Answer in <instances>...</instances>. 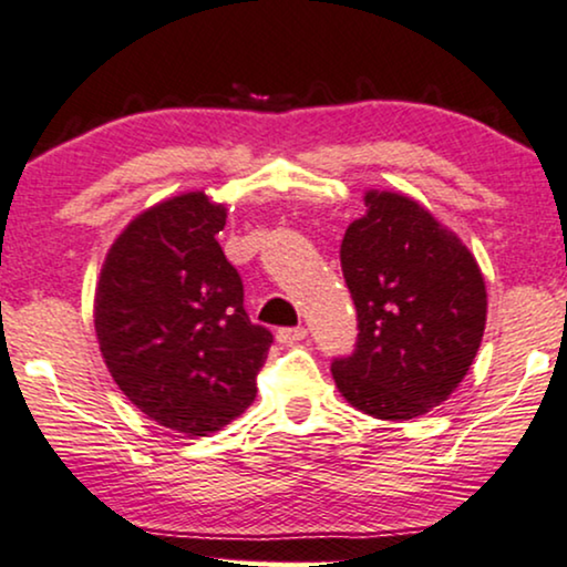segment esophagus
Instances as JSON below:
<instances>
[{"instance_id": "34e87169", "label": "esophagus", "mask_w": 567, "mask_h": 567, "mask_svg": "<svg viewBox=\"0 0 567 567\" xmlns=\"http://www.w3.org/2000/svg\"><path fill=\"white\" fill-rule=\"evenodd\" d=\"M307 337V328L305 326H295V328H281V331L276 333V339L281 341V344H297V341H302Z\"/></svg>"}]
</instances>
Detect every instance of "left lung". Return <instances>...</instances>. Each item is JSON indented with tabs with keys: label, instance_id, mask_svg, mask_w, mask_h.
Listing matches in <instances>:
<instances>
[{
	"label": "left lung",
	"instance_id": "8db88e82",
	"mask_svg": "<svg viewBox=\"0 0 567 567\" xmlns=\"http://www.w3.org/2000/svg\"><path fill=\"white\" fill-rule=\"evenodd\" d=\"M365 207L339 249L360 333L331 373L352 408L410 421L442 404L473 365L486 286L463 241L417 202L368 192Z\"/></svg>",
	"mask_w": 567,
	"mask_h": 567
}]
</instances>
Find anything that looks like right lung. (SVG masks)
I'll return each instance as SVG.
<instances>
[{
    "mask_svg": "<svg viewBox=\"0 0 567 567\" xmlns=\"http://www.w3.org/2000/svg\"><path fill=\"white\" fill-rule=\"evenodd\" d=\"M226 207L202 192L146 209L117 236L94 299L102 358L165 429L207 436L257 394L272 333L244 310L239 270L215 234Z\"/></svg>",
    "mask_w": 567,
    "mask_h": 567,
    "instance_id": "obj_1",
    "label": "right lung"
}]
</instances>
